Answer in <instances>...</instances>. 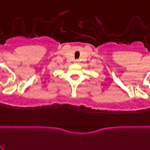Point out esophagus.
<instances>
[{
	"label": "esophagus",
	"mask_w": 150,
	"mask_h": 150,
	"mask_svg": "<svg viewBox=\"0 0 150 150\" xmlns=\"http://www.w3.org/2000/svg\"><path fill=\"white\" fill-rule=\"evenodd\" d=\"M75 63H77V64H78V63H79V60H78V59L75 60Z\"/></svg>",
	"instance_id": "1"
}]
</instances>
